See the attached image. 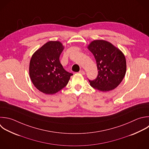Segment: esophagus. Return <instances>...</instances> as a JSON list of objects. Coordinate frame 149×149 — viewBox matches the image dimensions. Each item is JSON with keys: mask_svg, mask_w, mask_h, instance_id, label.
I'll use <instances>...</instances> for the list:
<instances>
[{"mask_svg": "<svg viewBox=\"0 0 149 149\" xmlns=\"http://www.w3.org/2000/svg\"><path fill=\"white\" fill-rule=\"evenodd\" d=\"M80 74H85L86 73H85V72H84V71H83V70H80L79 71V72Z\"/></svg>", "mask_w": 149, "mask_h": 149, "instance_id": "1", "label": "esophagus"}]
</instances>
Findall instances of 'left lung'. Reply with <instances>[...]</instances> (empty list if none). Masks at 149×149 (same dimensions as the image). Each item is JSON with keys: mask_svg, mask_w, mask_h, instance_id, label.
Returning <instances> with one entry per match:
<instances>
[{"mask_svg": "<svg viewBox=\"0 0 149 149\" xmlns=\"http://www.w3.org/2000/svg\"><path fill=\"white\" fill-rule=\"evenodd\" d=\"M95 59L98 76L89 80L90 85L101 91L113 90L122 82L126 71V59L123 52L111 42L94 40L87 46Z\"/></svg>", "mask_w": 149, "mask_h": 149, "instance_id": "1", "label": "left lung"}]
</instances>
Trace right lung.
I'll list each match as a JSON object with an SVG mask.
<instances>
[{
  "label": "right lung",
  "instance_id": "1",
  "mask_svg": "<svg viewBox=\"0 0 149 149\" xmlns=\"http://www.w3.org/2000/svg\"><path fill=\"white\" fill-rule=\"evenodd\" d=\"M64 49L58 41L47 42L33 55L29 74L34 86L46 94H54L65 87L72 73L66 71L59 61Z\"/></svg>",
  "mask_w": 149,
  "mask_h": 149
}]
</instances>
